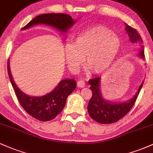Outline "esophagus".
I'll return each instance as SVG.
<instances>
[{"mask_svg": "<svg viewBox=\"0 0 153 153\" xmlns=\"http://www.w3.org/2000/svg\"><path fill=\"white\" fill-rule=\"evenodd\" d=\"M77 85H78L79 88H83L85 86V82L83 80H79L77 82Z\"/></svg>", "mask_w": 153, "mask_h": 153, "instance_id": "1", "label": "esophagus"}]
</instances>
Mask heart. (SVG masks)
Here are the masks:
<instances>
[{
  "instance_id": "b5f03b06",
  "label": "heart",
  "mask_w": 153,
  "mask_h": 153,
  "mask_svg": "<svg viewBox=\"0 0 153 153\" xmlns=\"http://www.w3.org/2000/svg\"><path fill=\"white\" fill-rule=\"evenodd\" d=\"M121 42L105 27L97 25L81 32L73 45L65 46V55L68 68L77 72L84 62L95 73L110 68L120 51Z\"/></svg>"
}]
</instances>
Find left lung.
I'll list each match as a JSON object with an SVG mask.
<instances>
[{"mask_svg":"<svg viewBox=\"0 0 153 153\" xmlns=\"http://www.w3.org/2000/svg\"><path fill=\"white\" fill-rule=\"evenodd\" d=\"M127 33L132 43H142V38L137 30L126 25V27ZM139 53L142 57L145 56L144 47ZM91 85V90L92 91L91 98L90 99L88 105V112L91 118L95 121L102 124L113 123L118 121L125 116L134 106L139 92L142 88L143 83L140 85L135 96L128 102L119 104H112L105 101L102 97L100 89V78H95L88 80Z\"/></svg>","mask_w":153,"mask_h":153,"instance_id":"obj_1","label":"left lung"}]
</instances>
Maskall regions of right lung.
Instances as JSON below:
<instances>
[{
	"mask_svg": "<svg viewBox=\"0 0 153 153\" xmlns=\"http://www.w3.org/2000/svg\"><path fill=\"white\" fill-rule=\"evenodd\" d=\"M46 24L54 27L60 31L66 32L75 22L67 14H43L36 16L25 25L23 30L37 24ZM8 73L15 94L23 109L32 117L41 121L53 120L63 110L68 97L76 88L74 79H65L60 83L51 93L41 97H33L23 93L14 83L10 73L8 62Z\"/></svg>",
	"mask_w": 153,
	"mask_h": 153,
	"instance_id": "obj_1",
	"label": "right lung"
}]
</instances>
